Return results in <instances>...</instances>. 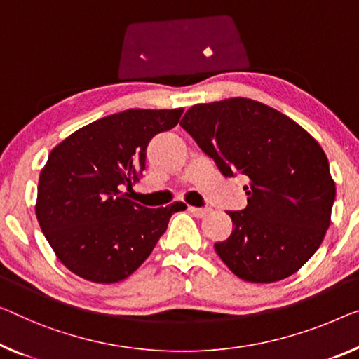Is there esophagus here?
Returning <instances> with one entry per match:
<instances>
[{
	"instance_id": "1",
	"label": "esophagus",
	"mask_w": 359,
	"mask_h": 359,
	"mask_svg": "<svg viewBox=\"0 0 359 359\" xmlns=\"http://www.w3.org/2000/svg\"><path fill=\"white\" fill-rule=\"evenodd\" d=\"M189 211L194 214L196 217H205L211 212V208H195V206H189Z\"/></svg>"
}]
</instances>
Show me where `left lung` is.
Wrapping results in <instances>:
<instances>
[{
    "instance_id": "1",
    "label": "left lung",
    "mask_w": 359,
    "mask_h": 359,
    "mask_svg": "<svg viewBox=\"0 0 359 359\" xmlns=\"http://www.w3.org/2000/svg\"><path fill=\"white\" fill-rule=\"evenodd\" d=\"M180 126L222 175L248 179L247 208L227 212L231 237L214 243L219 258L253 283L295 274L330 226L335 182L324 149L290 117L240 96L191 106Z\"/></svg>"
}]
</instances>
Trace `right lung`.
Listing matches in <instances>:
<instances>
[{
  "instance_id": "obj_1",
  "label": "right lung",
  "mask_w": 359,
  "mask_h": 359,
  "mask_svg": "<svg viewBox=\"0 0 359 359\" xmlns=\"http://www.w3.org/2000/svg\"><path fill=\"white\" fill-rule=\"evenodd\" d=\"M184 109H127L79 128L51 149L40 172L35 214L57 259L95 283L127 279L168 229L175 201L145 208L124 189L142 179L147 147L177 126Z\"/></svg>"
}]
</instances>
